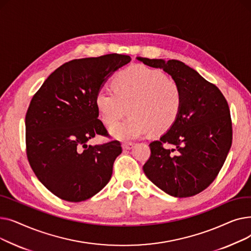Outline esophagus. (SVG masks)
Listing matches in <instances>:
<instances>
[{
	"instance_id": "34e87169",
	"label": "esophagus",
	"mask_w": 251,
	"mask_h": 251,
	"mask_svg": "<svg viewBox=\"0 0 251 251\" xmlns=\"http://www.w3.org/2000/svg\"><path fill=\"white\" fill-rule=\"evenodd\" d=\"M122 148L124 151H129L133 148V143H123Z\"/></svg>"
}]
</instances>
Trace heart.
Here are the masks:
<instances>
[{"label":"heart","instance_id":"b5f03b06","mask_svg":"<svg viewBox=\"0 0 251 251\" xmlns=\"http://www.w3.org/2000/svg\"><path fill=\"white\" fill-rule=\"evenodd\" d=\"M113 88H101L96 104L101 121L113 127L129 108L131 117L114 127V138L128 141L150 133L165 132L177 120L182 107V90L174 79L159 70L133 65L118 73Z\"/></svg>","mask_w":251,"mask_h":251}]
</instances>
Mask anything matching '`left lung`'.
<instances>
[{
    "instance_id": "1",
    "label": "left lung",
    "mask_w": 251,
    "mask_h": 251,
    "mask_svg": "<svg viewBox=\"0 0 251 251\" xmlns=\"http://www.w3.org/2000/svg\"><path fill=\"white\" fill-rule=\"evenodd\" d=\"M172 76L182 90V107L175 123L160 140L150 143L143 172L155 186L175 197L203 191L218 176L232 144V121L221 90L178 60L136 58ZM173 144L168 150L164 144Z\"/></svg>"
}]
</instances>
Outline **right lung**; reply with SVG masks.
<instances>
[{
	"instance_id": "obj_1",
	"label": "right lung",
	"mask_w": 251,
	"mask_h": 251,
	"mask_svg": "<svg viewBox=\"0 0 251 251\" xmlns=\"http://www.w3.org/2000/svg\"><path fill=\"white\" fill-rule=\"evenodd\" d=\"M131 58L109 54L75 59L52 72L33 96L25 117L26 153L44 186L59 199L79 202L110 181L121 143L90 146L96 135L108 136L99 118L98 91Z\"/></svg>"
}]
</instances>
